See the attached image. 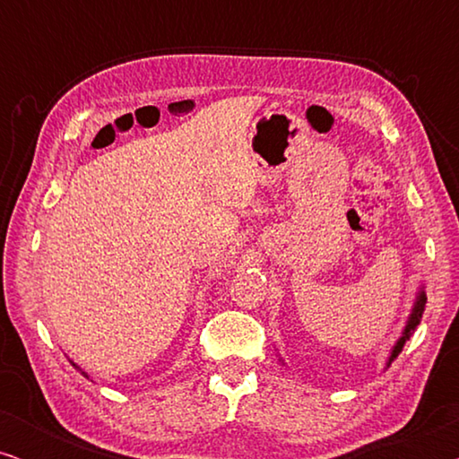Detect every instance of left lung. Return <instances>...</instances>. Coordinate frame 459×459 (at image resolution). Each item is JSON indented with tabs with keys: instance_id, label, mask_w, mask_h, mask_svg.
Masks as SVG:
<instances>
[{
	"instance_id": "left-lung-1",
	"label": "left lung",
	"mask_w": 459,
	"mask_h": 459,
	"mask_svg": "<svg viewBox=\"0 0 459 459\" xmlns=\"http://www.w3.org/2000/svg\"><path fill=\"white\" fill-rule=\"evenodd\" d=\"M424 307H426V294H424L422 288H420V292H418V297H416V303H413L411 316H410V319H407V325H405V330H403V336H401L399 341L394 342V347H393V351H391V357H388L386 366H391V361L397 359L401 351H403V344H405L407 341H410V336L413 334V330H416L418 325H420V319H422Z\"/></svg>"
}]
</instances>
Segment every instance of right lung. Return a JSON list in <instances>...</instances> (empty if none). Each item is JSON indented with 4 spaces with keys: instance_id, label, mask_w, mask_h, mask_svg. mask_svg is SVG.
<instances>
[{
    "instance_id": "right-lung-1",
    "label": "right lung",
    "mask_w": 459,
    "mask_h": 459,
    "mask_svg": "<svg viewBox=\"0 0 459 459\" xmlns=\"http://www.w3.org/2000/svg\"><path fill=\"white\" fill-rule=\"evenodd\" d=\"M73 366H74V363H73ZM74 368H79V366H74ZM83 374H85V372H83ZM85 376H87V374H85Z\"/></svg>"
}]
</instances>
